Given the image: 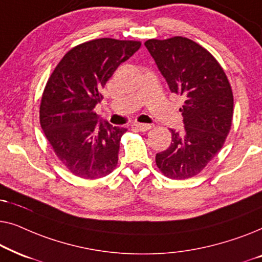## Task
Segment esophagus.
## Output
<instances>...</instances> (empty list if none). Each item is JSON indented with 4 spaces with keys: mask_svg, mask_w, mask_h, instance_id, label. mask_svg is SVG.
<instances>
[{
    "mask_svg": "<svg viewBox=\"0 0 262 262\" xmlns=\"http://www.w3.org/2000/svg\"><path fill=\"white\" fill-rule=\"evenodd\" d=\"M135 126L137 127L139 131H149L150 128H151V125H149V124H141V123L135 124Z\"/></svg>",
    "mask_w": 262,
    "mask_h": 262,
    "instance_id": "34e87169",
    "label": "esophagus"
}]
</instances>
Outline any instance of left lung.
Returning a JSON list of instances; mask_svg holds the SVG:
<instances>
[{"instance_id": "8db88e82", "label": "left lung", "mask_w": 262, "mask_h": 262, "mask_svg": "<svg viewBox=\"0 0 262 262\" xmlns=\"http://www.w3.org/2000/svg\"><path fill=\"white\" fill-rule=\"evenodd\" d=\"M171 93L185 99L184 130H171L167 150L156 166L169 179L199 174L217 155L230 131L234 96L223 68L202 45L185 37L144 42Z\"/></svg>"}]
</instances>
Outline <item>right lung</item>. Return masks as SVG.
Instances as JSON below:
<instances>
[{"label":"right lung","instance_id":"1","mask_svg":"<svg viewBox=\"0 0 262 262\" xmlns=\"http://www.w3.org/2000/svg\"><path fill=\"white\" fill-rule=\"evenodd\" d=\"M141 41L94 39L68 51L41 96L40 125L67 169L82 179H100L116 169L120 138L127 130L101 121L94 112L102 89Z\"/></svg>","mask_w":262,"mask_h":262}]
</instances>
